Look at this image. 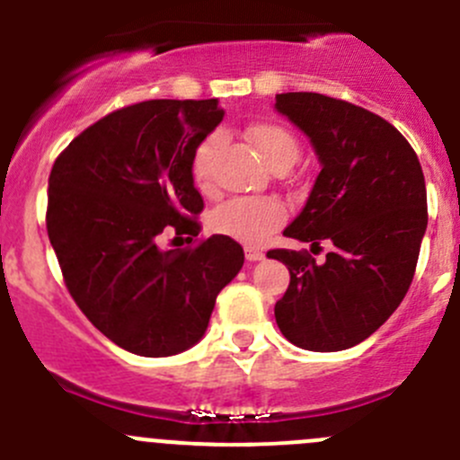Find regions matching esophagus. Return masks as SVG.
Masks as SVG:
<instances>
[{
    "mask_svg": "<svg viewBox=\"0 0 460 460\" xmlns=\"http://www.w3.org/2000/svg\"><path fill=\"white\" fill-rule=\"evenodd\" d=\"M244 256H247L249 262H256V260H262L264 253L256 247H244Z\"/></svg>",
    "mask_w": 460,
    "mask_h": 460,
    "instance_id": "34e87169",
    "label": "esophagus"
}]
</instances>
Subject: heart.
I'll use <instances>...</instances> for the list:
<instances>
[{"instance_id": "1", "label": "heart", "mask_w": 460, "mask_h": 460, "mask_svg": "<svg viewBox=\"0 0 460 460\" xmlns=\"http://www.w3.org/2000/svg\"><path fill=\"white\" fill-rule=\"evenodd\" d=\"M249 140L258 148L260 155L267 160L269 166L294 164L300 153V144L294 133L278 122H253L247 128ZM220 146V133L204 136L198 146L193 148L189 171L198 189L208 191L213 184V162L216 151ZM287 211L280 202L273 198H235L222 204L211 216L213 231L229 238L240 240L247 244H258L282 225Z\"/></svg>"}]
</instances>
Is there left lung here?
Wrapping results in <instances>:
<instances>
[{
    "mask_svg": "<svg viewBox=\"0 0 460 460\" xmlns=\"http://www.w3.org/2000/svg\"><path fill=\"white\" fill-rule=\"evenodd\" d=\"M276 109L307 133L323 164L285 235L332 244L324 262L309 252H267L291 273L276 323L303 349H349L396 312L414 280L428 229L423 169L401 131L363 106L282 93Z\"/></svg>",
    "mask_w": 460,
    "mask_h": 460,
    "instance_id": "left-lung-1",
    "label": "left lung"
}]
</instances>
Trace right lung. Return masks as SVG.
<instances>
[{
  "label": "right lung",
  "mask_w": 460,
  "mask_h": 460,
  "mask_svg": "<svg viewBox=\"0 0 460 460\" xmlns=\"http://www.w3.org/2000/svg\"><path fill=\"white\" fill-rule=\"evenodd\" d=\"M216 100H148L84 128L49 175L46 231L64 285L109 341L137 356H173L207 332L213 305L243 269L229 235L159 249L202 231L193 148L220 124Z\"/></svg>",
  "instance_id": "obj_1"
}]
</instances>
